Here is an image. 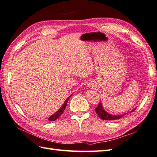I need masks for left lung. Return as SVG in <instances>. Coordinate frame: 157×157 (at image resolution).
<instances>
[{
    "label": "left lung",
    "mask_w": 157,
    "mask_h": 157,
    "mask_svg": "<svg viewBox=\"0 0 157 157\" xmlns=\"http://www.w3.org/2000/svg\"><path fill=\"white\" fill-rule=\"evenodd\" d=\"M135 109H136V108L132 111H134ZM95 111L101 119L103 120H118L126 115L125 113L123 115H110L109 113H107L106 111L103 109L102 104H101V101L99 102L98 106L95 108Z\"/></svg>",
    "instance_id": "8db88e82"
}]
</instances>
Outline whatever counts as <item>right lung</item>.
Instances as JSON below:
<instances>
[{
    "mask_svg": "<svg viewBox=\"0 0 157 157\" xmlns=\"http://www.w3.org/2000/svg\"><path fill=\"white\" fill-rule=\"evenodd\" d=\"M71 97V96H69L68 97V99L65 101V102L64 103V104H63V105L62 106V107L60 108V109H59L58 111H57L54 114H53V115H52V116H50V117H49L48 118V120H49V121H55V120H56L58 118L60 117L61 115L63 113V112L64 111V110H65V109H66V107H67V103H68V100H69V99H70V97Z\"/></svg>",
    "mask_w": 157,
    "mask_h": 157,
    "instance_id": "1",
    "label": "right lung"
}]
</instances>
